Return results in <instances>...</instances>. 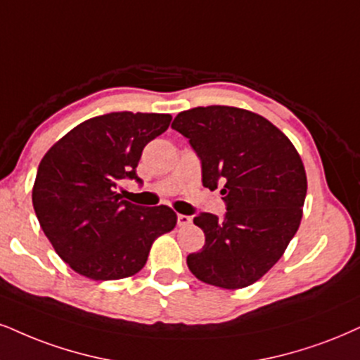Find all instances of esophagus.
I'll use <instances>...</instances> for the list:
<instances>
[{"label": "esophagus", "mask_w": 360, "mask_h": 360, "mask_svg": "<svg viewBox=\"0 0 360 360\" xmlns=\"http://www.w3.org/2000/svg\"><path fill=\"white\" fill-rule=\"evenodd\" d=\"M176 224H179V227H188V225L192 224V217L179 214V217H176Z\"/></svg>", "instance_id": "esophagus-1"}]
</instances>
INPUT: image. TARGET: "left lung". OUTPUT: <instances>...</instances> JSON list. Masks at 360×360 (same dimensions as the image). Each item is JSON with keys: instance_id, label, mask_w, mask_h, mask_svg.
<instances>
[{"instance_id": "1", "label": "left lung", "mask_w": 360, "mask_h": 360, "mask_svg": "<svg viewBox=\"0 0 360 360\" xmlns=\"http://www.w3.org/2000/svg\"><path fill=\"white\" fill-rule=\"evenodd\" d=\"M172 128L200 157L203 187H221L227 203L224 220L193 219L205 245L187 257L190 272L221 288L252 285L299 230L307 195L302 158L267 118L235 106H197L176 115Z\"/></svg>"}]
</instances>
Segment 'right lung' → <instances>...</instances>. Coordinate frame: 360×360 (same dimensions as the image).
<instances>
[{"mask_svg": "<svg viewBox=\"0 0 360 360\" xmlns=\"http://www.w3.org/2000/svg\"><path fill=\"white\" fill-rule=\"evenodd\" d=\"M165 113L115 112L79 123L44 153L33 185V207L53 248L91 281L140 272L160 235L176 225L170 207H140L115 192L136 175L145 145L162 135Z\"/></svg>", "mask_w": 360, "mask_h": 360, "instance_id": "right-lung-1", "label": "right lung"}]
</instances>
